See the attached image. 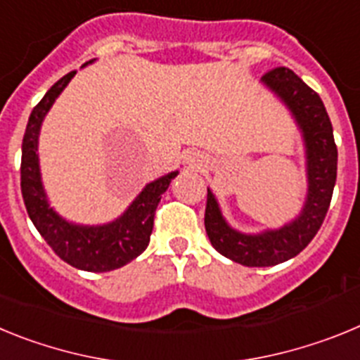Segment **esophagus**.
Here are the masks:
<instances>
[{
    "mask_svg": "<svg viewBox=\"0 0 360 360\" xmlns=\"http://www.w3.org/2000/svg\"><path fill=\"white\" fill-rule=\"evenodd\" d=\"M187 162H198V160H195V158H187Z\"/></svg>",
    "mask_w": 360,
    "mask_h": 360,
    "instance_id": "1",
    "label": "esophagus"
}]
</instances>
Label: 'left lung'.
I'll use <instances>...</instances> for the list:
<instances>
[{"mask_svg":"<svg viewBox=\"0 0 360 360\" xmlns=\"http://www.w3.org/2000/svg\"><path fill=\"white\" fill-rule=\"evenodd\" d=\"M262 82L287 104L303 133L308 193L303 211L294 221L262 234H243L225 221L214 195L207 189L205 231L209 240L221 256L245 266H272L297 256L323 225L337 178V146L319 95L285 66L266 72Z\"/></svg>","mask_w":360,"mask_h":360,"instance_id":"8db88e82","label":"left lung"}]
</instances>
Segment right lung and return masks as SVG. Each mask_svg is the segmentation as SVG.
<instances>
[{
    "mask_svg": "<svg viewBox=\"0 0 360 360\" xmlns=\"http://www.w3.org/2000/svg\"><path fill=\"white\" fill-rule=\"evenodd\" d=\"M90 63L94 59L86 65ZM73 75L75 72H70L59 79L32 110L21 146V193L32 224L63 262L86 272H110L144 252L153 232L158 202L178 171L148 184L124 214L110 224L75 225L57 214L50 207L41 182L37 141L43 119Z\"/></svg>",
    "mask_w": 360,
    "mask_h": 360,
    "instance_id": "1",
    "label": "right lung"
}]
</instances>
